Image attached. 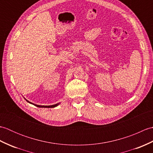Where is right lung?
I'll return each mask as SVG.
<instances>
[{
    "label": "right lung",
    "mask_w": 153,
    "mask_h": 153,
    "mask_svg": "<svg viewBox=\"0 0 153 153\" xmlns=\"http://www.w3.org/2000/svg\"><path fill=\"white\" fill-rule=\"evenodd\" d=\"M25 100H26V101L28 102L29 103H30V104H31V105H35V106H36L37 107H39V108H54V107H56V106H58V105H60V102H59V103L56 104V105H50V106H42V105H35V104L32 103V102H30V101H28V100H27V99H25Z\"/></svg>",
    "instance_id": "1"
}]
</instances>
